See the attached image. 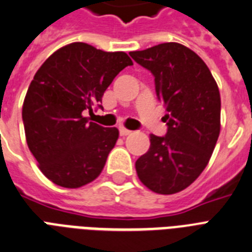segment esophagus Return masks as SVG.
Listing matches in <instances>:
<instances>
[{"label":"esophagus","mask_w":252,"mask_h":252,"mask_svg":"<svg viewBox=\"0 0 252 252\" xmlns=\"http://www.w3.org/2000/svg\"><path fill=\"white\" fill-rule=\"evenodd\" d=\"M131 134V131L127 130V128L125 127H120V135L121 136H127V135Z\"/></svg>","instance_id":"1"}]
</instances>
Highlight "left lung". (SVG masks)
<instances>
[{
    "mask_svg": "<svg viewBox=\"0 0 252 252\" xmlns=\"http://www.w3.org/2000/svg\"><path fill=\"white\" fill-rule=\"evenodd\" d=\"M154 75L164 103L165 136L150 135V148L135 163L137 177L153 192L171 195L189 188L209 163L220 132V94L196 53L180 43L130 52Z\"/></svg>",
    "mask_w": 252,
    "mask_h": 252,
    "instance_id": "1",
    "label": "left lung"
}]
</instances>
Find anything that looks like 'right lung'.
<instances>
[{"label":"right lung","instance_id":"add662e5","mask_svg":"<svg viewBox=\"0 0 252 252\" xmlns=\"http://www.w3.org/2000/svg\"><path fill=\"white\" fill-rule=\"evenodd\" d=\"M132 61L125 52H104L75 42L57 49L34 75L23 104L28 147L53 184L79 189L103 171L118 130L89 122L83 112L102 108V96Z\"/></svg>","mask_w":252,"mask_h":252}]
</instances>
